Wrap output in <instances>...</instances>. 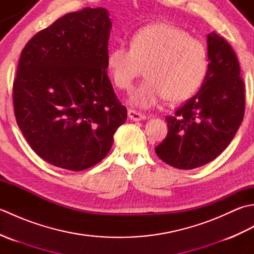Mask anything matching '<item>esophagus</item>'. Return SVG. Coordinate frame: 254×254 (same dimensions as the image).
I'll use <instances>...</instances> for the list:
<instances>
[{
	"mask_svg": "<svg viewBox=\"0 0 254 254\" xmlns=\"http://www.w3.org/2000/svg\"><path fill=\"white\" fill-rule=\"evenodd\" d=\"M127 116L133 121H141V120H145V119H146V116L143 115V113L135 111V110H132V109L127 111Z\"/></svg>",
	"mask_w": 254,
	"mask_h": 254,
	"instance_id": "34e87169",
	"label": "esophagus"
}]
</instances>
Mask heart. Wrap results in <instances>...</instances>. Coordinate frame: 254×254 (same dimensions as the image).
I'll use <instances>...</instances> for the list:
<instances>
[{
    "label": "heart",
    "instance_id": "heart-1",
    "mask_svg": "<svg viewBox=\"0 0 254 254\" xmlns=\"http://www.w3.org/2000/svg\"><path fill=\"white\" fill-rule=\"evenodd\" d=\"M142 66L146 78L131 95L134 107L149 109L166 97L182 101L203 83L208 66L207 50L201 40L179 27L150 24L131 36L130 48L116 45L107 55L108 71L120 89L131 88Z\"/></svg>",
    "mask_w": 254,
    "mask_h": 254
}]
</instances>
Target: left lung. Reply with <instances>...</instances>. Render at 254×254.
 Here are the masks:
<instances>
[{"label":"left lung","mask_w":254,"mask_h":254,"mask_svg":"<svg viewBox=\"0 0 254 254\" xmlns=\"http://www.w3.org/2000/svg\"><path fill=\"white\" fill-rule=\"evenodd\" d=\"M208 68L201 88L166 118L168 134L158 157L178 169H194L223 153L245 115V83L233 48L215 32L207 35Z\"/></svg>","instance_id":"left-lung-1"}]
</instances>
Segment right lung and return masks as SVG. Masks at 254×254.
Listing matches in <instances>:
<instances>
[{
	"instance_id": "right-lung-1",
	"label": "right lung",
	"mask_w": 254,
	"mask_h": 254,
	"mask_svg": "<svg viewBox=\"0 0 254 254\" xmlns=\"http://www.w3.org/2000/svg\"><path fill=\"white\" fill-rule=\"evenodd\" d=\"M111 27L106 8L86 7L38 32L21 51L13 84L16 121L32 150L59 168L98 164L127 120L107 75Z\"/></svg>"
}]
</instances>
